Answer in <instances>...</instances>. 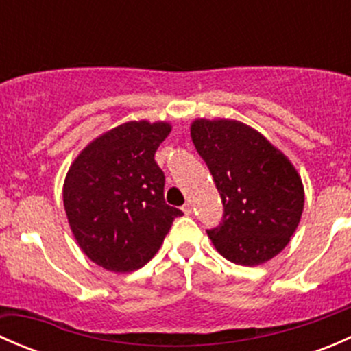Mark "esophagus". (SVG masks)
<instances>
[{
    "label": "esophagus",
    "mask_w": 351,
    "mask_h": 351,
    "mask_svg": "<svg viewBox=\"0 0 351 351\" xmlns=\"http://www.w3.org/2000/svg\"><path fill=\"white\" fill-rule=\"evenodd\" d=\"M182 210L185 212L186 215H190V214H192V204H190V202H186V204L182 207Z\"/></svg>",
    "instance_id": "esophagus-1"
}]
</instances>
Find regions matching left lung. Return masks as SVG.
<instances>
[{
  "mask_svg": "<svg viewBox=\"0 0 351 351\" xmlns=\"http://www.w3.org/2000/svg\"><path fill=\"white\" fill-rule=\"evenodd\" d=\"M192 141L221 193L208 238L226 260L254 267L289 244L304 208L295 168L260 132L236 120H195Z\"/></svg>",
  "mask_w": 351,
  "mask_h": 351,
  "instance_id": "8db88e82",
  "label": "left lung"
}]
</instances>
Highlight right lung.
<instances>
[{
  "label": "right lung",
  "instance_id": "add662e5",
  "mask_svg": "<svg viewBox=\"0 0 351 351\" xmlns=\"http://www.w3.org/2000/svg\"><path fill=\"white\" fill-rule=\"evenodd\" d=\"M169 123L127 122L90 144L62 190L73 234L105 270H139L158 253L183 212L165 202V173L154 161Z\"/></svg>",
  "mask_w": 351,
  "mask_h": 351
}]
</instances>
